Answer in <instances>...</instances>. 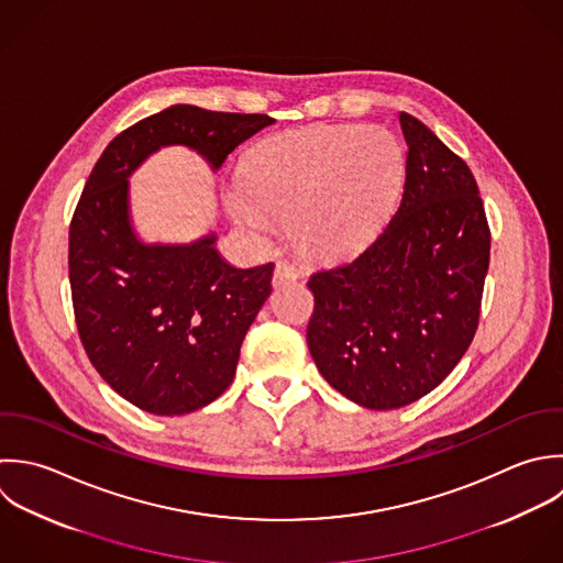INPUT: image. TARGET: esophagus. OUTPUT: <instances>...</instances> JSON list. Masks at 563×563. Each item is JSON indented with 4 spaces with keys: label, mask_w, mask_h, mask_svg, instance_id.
Here are the masks:
<instances>
[{
    "label": "esophagus",
    "mask_w": 563,
    "mask_h": 563,
    "mask_svg": "<svg viewBox=\"0 0 563 563\" xmlns=\"http://www.w3.org/2000/svg\"><path fill=\"white\" fill-rule=\"evenodd\" d=\"M296 278H298V269L291 263H287V261L276 263V269H274V285L276 287H280L285 283H291Z\"/></svg>",
    "instance_id": "obj_1"
}]
</instances>
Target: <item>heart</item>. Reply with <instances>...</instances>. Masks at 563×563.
I'll use <instances>...</instances> for the list:
<instances>
[{
    "label": "heart",
    "instance_id": "b5f03b06",
    "mask_svg": "<svg viewBox=\"0 0 563 563\" xmlns=\"http://www.w3.org/2000/svg\"><path fill=\"white\" fill-rule=\"evenodd\" d=\"M406 179L401 142L384 126L331 124L278 135L241 170L234 217L263 230L267 216L291 217L298 245L340 258L366 245L393 214Z\"/></svg>",
    "mask_w": 563,
    "mask_h": 563
}]
</instances>
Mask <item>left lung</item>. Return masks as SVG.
Returning <instances> with one entry per match:
<instances>
[{
	"instance_id": "8db88e82",
	"label": "left lung",
	"mask_w": 563,
	"mask_h": 563,
	"mask_svg": "<svg viewBox=\"0 0 563 563\" xmlns=\"http://www.w3.org/2000/svg\"><path fill=\"white\" fill-rule=\"evenodd\" d=\"M406 184L390 223L355 258L309 276L307 344L322 377L368 410L432 393L470 349L492 230L478 184L452 148L401 111Z\"/></svg>"
}]
</instances>
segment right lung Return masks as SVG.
Returning <instances> with one entry per match:
<instances>
[{
    "label": "right lung",
    "instance_id": "right-lung-1",
    "mask_svg": "<svg viewBox=\"0 0 563 563\" xmlns=\"http://www.w3.org/2000/svg\"><path fill=\"white\" fill-rule=\"evenodd\" d=\"M272 122L175 104L118 133L85 181L69 223L74 320L93 368L140 410L188 415L232 384L243 338L272 294L274 263L236 269L214 236L142 245L129 225L126 177L164 144H186L219 168Z\"/></svg>",
    "mask_w": 563,
    "mask_h": 563
}]
</instances>
